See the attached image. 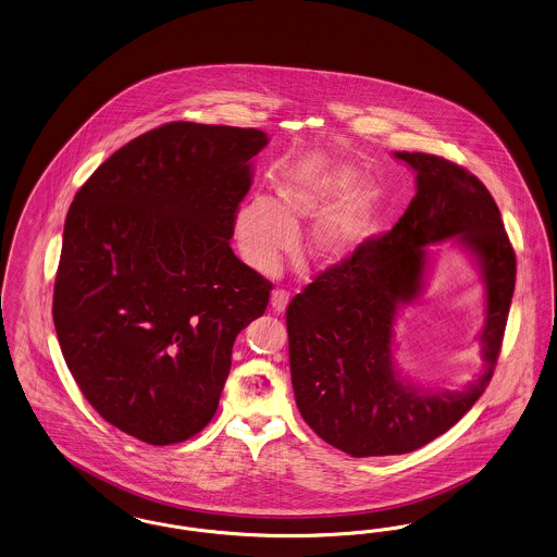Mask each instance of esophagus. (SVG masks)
<instances>
[{"label":"esophagus","mask_w":557,"mask_h":557,"mask_svg":"<svg viewBox=\"0 0 557 557\" xmlns=\"http://www.w3.org/2000/svg\"><path fill=\"white\" fill-rule=\"evenodd\" d=\"M287 304H289V293L285 289L272 290V297H270V306L276 314L285 312L287 310Z\"/></svg>","instance_id":"esophagus-1"}]
</instances>
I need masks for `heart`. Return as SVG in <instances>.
Returning <instances> with one entry per match:
<instances>
[{"mask_svg": "<svg viewBox=\"0 0 557 557\" xmlns=\"http://www.w3.org/2000/svg\"><path fill=\"white\" fill-rule=\"evenodd\" d=\"M360 172L339 162L312 160L289 170L276 185V201L256 195L235 218V242L243 260L272 274L295 247V235L310 222L308 253L335 264L354 253L374 231L381 195Z\"/></svg>", "mask_w": 557, "mask_h": 557, "instance_id": "1", "label": "heart"}]
</instances>
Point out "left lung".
Returning <instances> with one entry per match:
<instances>
[{"label": "left lung", "instance_id": "1", "mask_svg": "<svg viewBox=\"0 0 557 557\" xmlns=\"http://www.w3.org/2000/svg\"><path fill=\"white\" fill-rule=\"evenodd\" d=\"M416 170V195L383 237L320 272L287 308L290 383L308 426L354 458L408 454L447 433L491 383L516 285V253L495 199L441 156L397 151ZM456 236L484 267L485 372L461 392L429 394L389 363L392 320L421 286L424 244Z\"/></svg>", "mask_w": 557, "mask_h": 557}]
</instances>
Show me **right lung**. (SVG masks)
<instances>
[{"label": "right lung", "instance_id": "right-lung-1", "mask_svg": "<svg viewBox=\"0 0 557 557\" xmlns=\"http://www.w3.org/2000/svg\"><path fill=\"white\" fill-rule=\"evenodd\" d=\"M267 133L169 122L114 151L74 195L53 285L66 366L94 410L149 445L216 413L243 329L272 283L231 249Z\"/></svg>", "mask_w": 557, "mask_h": 557}]
</instances>
